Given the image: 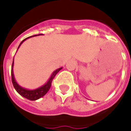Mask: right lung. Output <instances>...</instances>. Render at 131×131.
<instances>
[{
	"label": "right lung",
	"instance_id": "obj_1",
	"mask_svg": "<svg viewBox=\"0 0 131 131\" xmlns=\"http://www.w3.org/2000/svg\"><path fill=\"white\" fill-rule=\"evenodd\" d=\"M33 36H29V37H28L27 38L24 39V40H22L21 43H20V44H19V46L18 47V48H19V46H21V43H23L24 40H26L27 39H28V38H29L31 37H33ZM18 48H17V50H18ZM13 66H14V60H13V65H12V69H11V77H12V82H13V86H14L15 89L17 91V92L20 95H21L22 97H24L25 98L28 99V100H36L38 99H39L40 98V97H42L43 96H44V95L48 93V91H49V89L50 88L52 81V80H53V79H54V77H55V75L62 69V67H61V68L57 69L55 71H53V73L52 74L50 78L49 79V80L47 81V83H45L43 85L40 86L39 88H36V89H34V90H28V89H26V88H22L21 86H20L16 82L15 79V77H14V73H13Z\"/></svg>",
	"mask_w": 131,
	"mask_h": 131
}]
</instances>
